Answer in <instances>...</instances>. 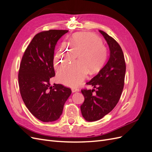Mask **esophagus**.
<instances>
[{"mask_svg": "<svg viewBox=\"0 0 152 152\" xmlns=\"http://www.w3.org/2000/svg\"><path fill=\"white\" fill-rule=\"evenodd\" d=\"M79 91V89L77 88V87H72V93H75V92H78Z\"/></svg>", "mask_w": 152, "mask_h": 152, "instance_id": "34e87169", "label": "esophagus"}]
</instances>
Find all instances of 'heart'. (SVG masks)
I'll list each match as a JSON object with an SVG mask.
<instances>
[{
  "mask_svg": "<svg viewBox=\"0 0 152 152\" xmlns=\"http://www.w3.org/2000/svg\"><path fill=\"white\" fill-rule=\"evenodd\" d=\"M70 47L64 43L54 57V66L59 69L67 65L78 55L79 63L61 69L58 72V80L64 85L70 87L79 86L86 77L88 70L94 73L106 61L107 50L98 37L89 33L81 32L72 36Z\"/></svg>",
  "mask_w": 152,
  "mask_h": 152,
  "instance_id": "heart-1",
  "label": "heart"
}]
</instances>
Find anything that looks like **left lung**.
Segmentation results:
<instances>
[{"mask_svg":"<svg viewBox=\"0 0 152 152\" xmlns=\"http://www.w3.org/2000/svg\"><path fill=\"white\" fill-rule=\"evenodd\" d=\"M99 31L108 45L110 57L98 74L86 83L96 90L81 91L85 98L80 106L81 113L88 122L99 120L115 108L122 93L126 74L125 59L121 46L104 31Z\"/></svg>","mask_w":152,"mask_h":152,"instance_id":"left-lung-1","label":"left lung"}]
</instances>
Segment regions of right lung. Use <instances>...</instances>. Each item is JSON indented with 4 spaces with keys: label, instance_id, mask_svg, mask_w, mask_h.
Here are the masks:
<instances>
[{
    "label": "right lung",
    "instance_id": "right-lung-1",
    "mask_svg": "<svg viewBox=\"0 0 152 152\" xmlns=\"http://www.w3.org/2000/svg\"><path fill=\"white\" fill-rule=\"evenodd\" d=\"M68 30H50L35 35L20 63L18 82L21 98L30 113L39 120L54 122L61 115L72 93L70 88L50 80L55 76V46Z\"/></svg>",
    "mask_w": 152,
    "mask_h": 152
}]
</instances>
